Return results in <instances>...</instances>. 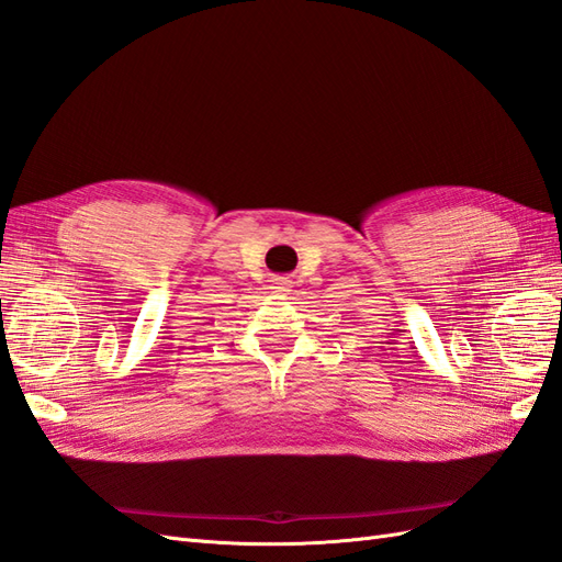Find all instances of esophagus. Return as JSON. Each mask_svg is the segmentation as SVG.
I'll list each match as a JSON object with an SVG mask.
<instances>
[{
  "instance_id": "esophagus-1",
  "label": "esophagus",
  "mask_w": 562,
  "mask_h": 562,
  "mask_svg": "<svg viewBox=\"0 0 562 562\" xmlns=\"http://www.w3.org/2000/svg\"><path fill=\"white\" fill-rule=\"evenodd\" d=\"M291 285H293L291 277H274V279H271V288H274V293H291Z\"/></svg>"
}]
</instances>
